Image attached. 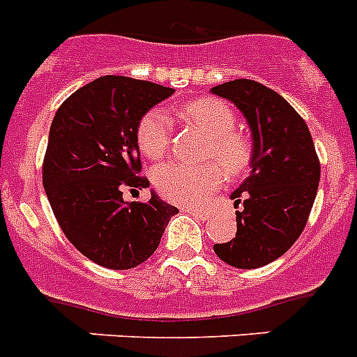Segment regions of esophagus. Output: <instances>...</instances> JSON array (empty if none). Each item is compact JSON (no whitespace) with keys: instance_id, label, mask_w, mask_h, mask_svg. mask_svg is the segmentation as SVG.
Wrapping results in <instances>:
<instances>
[{"instance_id":"34e87169","label":"esophagus","mask_w":357,"mask_h":357,"mask_svg":"<svg viewBox=\"0 0 357 357\" xmlns=\"http://www.w3.org/2000/svg\"><path fill=\"white\" fill-rule=\"evenodd\" d=\"M185 212L187 213H192V215H196L197 219H201V221H206L208 219V212H204V210H199V208H188V206H185Z\"/></svg>"}]
</instances>
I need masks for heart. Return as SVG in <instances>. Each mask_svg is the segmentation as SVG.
<instances>
[{
  "label": "heart",
  "mask_w": 357,
  "mask_h": 357,
  "mask_svg": "<svg viewBox=\"0 0 357 357\" xmlns=\"http://www.w3.org/2000/svg\"><path fill=\"white\" fill-rule=\"evenodd\" d=\"M176 114L210 136L206 156H215L226 172L237 176L246 170L252 161V145L243 135L234 131L237 116L226 102L199 98L179 107ZM170 132L172 126L165 111L156 107L145 113L136 129V142L142 154L149 160H161L169 151ZM220 166L217 161L197 165L165 163L154 170V185L165 199L197 206L208 201L225 181V170Z\"/></svg>",
  "instance_id": "1"
}]
</instances>
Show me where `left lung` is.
<instances>
[{
  "mask_svg": "<svg viewBox=\"0 0 357 357\" xmlns=\"http://www.w3.org/2000/svg\"><path fill=\"white\" fill-rule=\"evenodd\" d=\"M210 91L234 102L252 131V174L231 194L237 234L213 244L226 264L255 269L277 260L305 228L320 183V161L307 123L277 91L237 79Z\"/></svg>",
  "mask_w": 357,
  "mask_h": 357,
  "instance_id": "left-lung-1",
  "label": "left lung"
}]
</instances>
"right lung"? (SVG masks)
Listing matches in <instances>:
<instances>
[{
	"label": "right lung",
	"instance_id": "obj_1",
	"mask_svg": "<svg viewBox=\"0 0 357 357\" xmlns=\"http://www.w3.org/2000/svg\"><path fill=\"white\" fill-rule=\"evenodd\" d=\"M174 93L149 80L105 75L63 102L50 127L43 185L59 226L89 260L131 269L156 252L172 204L151 192L127 203L122 190L149 187L136 129L142 116Z\"/></svg>",
	"mask_w": 357,
	"mask_h": 357
}]
</instances>
